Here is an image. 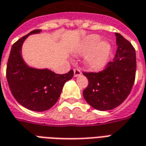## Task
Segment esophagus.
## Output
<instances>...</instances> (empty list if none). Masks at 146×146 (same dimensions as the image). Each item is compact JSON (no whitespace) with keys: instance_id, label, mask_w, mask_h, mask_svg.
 <instances>
[{"instance_id":"1","label":"esophagus","mask_w":146,"mask_h":146,"mask_svg":"<svg viewBox=\"0 0 146 146\" xmlns=\"http://www.w3.org/2000/svg\"><path fill=\"white\" fill-rule=\"evenodd\" d=\"M81 75V71L80 69L78 68H76V69H74V76L76 77V76H79Z\"/></svg>"}]
</instances>
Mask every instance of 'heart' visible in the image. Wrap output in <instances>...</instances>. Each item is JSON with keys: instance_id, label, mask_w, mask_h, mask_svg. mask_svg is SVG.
<instances>
[{"instance_id": "obj_1", "label": "heart", "mask_w": 146, "mask_h": 146, "mask_svg": "<svg viewBox=\"0 0 146 146\" xmlns=\"http://www.w3.org/2000/svg\"><path fill=\"white\" fill-rule=\"evenodd\" d=\"M101 38L98 35H92L88 36L84 41V43H82L78 47V48L76 49V53L77 54L84 55L91 52L98 44ZM110 50H111V47L107 42H102L99 44L97 48L92 51L87 58V66L94 71H99L102 70L106 65Z\"/></svg>"}]
</instances>
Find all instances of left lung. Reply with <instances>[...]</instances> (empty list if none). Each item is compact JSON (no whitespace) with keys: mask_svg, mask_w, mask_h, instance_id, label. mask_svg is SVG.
Listing matches in <instances>:
<instances>
[{"mask_svg":"<svg viewBox=\"0 0 146 146\" xmlns=\"http://www.w3.org/2000/svg\"><path fill=\"white\" fill-rule=\"evenodd\" d=\"M115 58L98 73H86L88 85L83 95L95 110L106 111L117 107L127 98L135 83L136 54L134 47L122 35L116 33Z\"/></svg>","mask_w":146,"mask_h":146,"instance_id":"obj_1","label":"left lung"}]
</instances>
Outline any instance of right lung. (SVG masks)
Listing matches in <instances>:
<instances>
[{
    "instance_id": "add662e5",
    "label": "right lung",
    "mask_w": 146,
    "mask_h": 146,
    "mask_svg": "<svg viewBox=\"0 0 146 146\" xmlns=\"http://www.w3.org/2000/svg\"><path fill=\"white\" fill-rule=\"evenodd\" d=\"M31 31L12 45L8 58L6 77L11 94L16 101L28 110L43 112L54 106L60 96L65 83L73 76V70L57 74L48 69H34L27 66L22 57V46Z\"/></svg>"
}]
</instances>
